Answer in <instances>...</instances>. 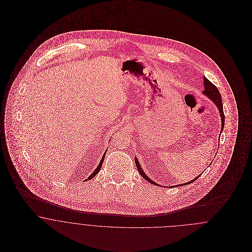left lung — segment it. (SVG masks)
Returning a JSON list of instances; mask_svg holds the SVG:
<instances>
[{
  "mask_svg": "<svg viewBox=\"0 0 252 252\" xmlns=\"http://www.w3.org/2000/svg\"><path fill=\"white\" fill-rule=\"evenodd\" d=\"M204 94H206V95L208 96L215 104H216V107L218 108V110H219V113H220V116H221V124H222V126H221V131L220 133H222L223 131V128H224V124H225V115H224V111H223V104H222V98H221V94H220V93H219V91H218V89L216 88L215 85L213 84L210 80H208L206 77H204ZM135 163H136V166L138 168V171H139V173L141 174V176L144 178V180H147L148 182H150V183H152V184H155L157 185V183H155L153 180H150L146 175H145V173L144 172V170L142 169L141 167V165H140V163H139V161H138V159L135 158ZM201 175H199L198 177H196L194 180H191L190 182H187V183H184V185H186V184H190V183H192L193 181H195L196 179H198L199 177H200ZM181 185H183V184H181Z\"/></svg>",
  "mask_w": 252,
  "mask_h": 252,
  "instance_id": "8db88e82",
  "label": "left lung"
}]
</instances>
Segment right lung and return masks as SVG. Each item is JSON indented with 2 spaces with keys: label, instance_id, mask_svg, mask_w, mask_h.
<instances>
[{
  "label": "right lung",
  "instance_id": "add662e5",
  "mask_svg": "<svg viewBox=\"0 0 252 252\" xmlns=\"http://www.w3.org/2000/svg\"><path fill=\"white\" fill-rule=\"evenodd\" d=\"M106 152H107V151H106ZM106 152H105V153H104V156L102 157V159H101V161H100V163H99V164H98V166H97V167H96L95 170H94V173H93V174H92V175H91V176H90V177H89V178H88V180H92V179H93V178H94V177H95L96 175H97V174H98V172H99V171H100V169H101V167H102V164H103V161H104V158H105V155H106Z\"/></svg>",
  "mask_w": 252,
  "mask_h": 252
}]
</instances>
